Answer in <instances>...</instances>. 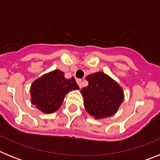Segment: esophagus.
Here are the masks:
<instances>
[{"label":"esophagus","mask_w":160,"mask_h":160,"mask_svg":"<svg viewBox=\"0 0 160 160\" xmlns=\"http://www.w3.org/2000/svg\"><path fill=\"white\" fill-rule=\"evenodd\" d=\"M77 82L78 84L79 87L82 88V79H77Z\"/></svg>","instance_id":"34e87169"}]
</instances>
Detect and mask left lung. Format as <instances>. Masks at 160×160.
<instances>
[{
  "label": "left lung",
  "mask_w": 160,
  "mask_h": 160,
  "mask_svg": "<svg viewBox=\"0 0 160 160\" xmlns=\"http://www.w3.org/2000/svg\"><path fill=\"white\" fill-rule=\"evenodd\" d=\"M88 86L81 90L87 113L96 119L108 118L118 111L124 99L120 85L103 72H96L86 78Z\"/></svg>",
  "instance_id": "8db88e82"
}]
</instances>
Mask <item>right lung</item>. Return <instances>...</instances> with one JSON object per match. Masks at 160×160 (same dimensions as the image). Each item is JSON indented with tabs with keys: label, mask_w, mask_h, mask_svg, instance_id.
<instances>
[{
	"label": "right lung",
	"mask_w": 160,
	"mask_h": 160,
	"mask_svg": "<svg viewBox=\"0 0 160 160\" xmlns=\"http://www.w3.org/2000/svg\"><path fill=\"white\" fill-rule=\"evenodd\" d=\"M79 90L74 78L67 79L60 70L45 73L36 79L30 87L31 103L45 114L57 111L66 94Z\"/></svg>",
	"instance_id": "add662e5"
}]
</instances>
